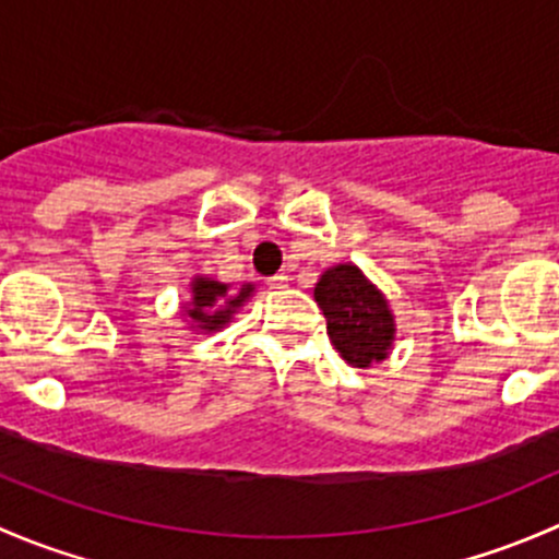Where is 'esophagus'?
I'll return each mask as SVG.
<instances>
[{
	"label": "esophagus",
	"mask_w": 559,
	"mask_h": 559,
	"mask_svg": "<svg viewBox=\"0 0 559 559\" xmlns=\"http://www.w3.org/2000/svg\"><path fill=\"white\" fill-rule=\"evenodd\" d=\"M267 284H270V289H284V286H289V275L278 273V275H273V278H267Z\"/></svg>",
	"instance_id": "1"
}]
</instances>
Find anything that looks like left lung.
Returning a JSON list of instances; mask_svg holds the SVG:
<instances>
[{
  "mask_svg": "<svg viewBox=\"0 0 559 559\" xmlns=\"http://www.w3.org/2000/svg\"><path fill=\"white\" fill-rule=\"evenodd\" d=\"M326 319V335L352 368L384 362L394 346L397 324L384 292L354 262L326 267L313 286Z\"/></svg>",
  "mask_w": 559,
  "mask_h": 559,
  "instance_id": "obj_1",
  "label": "left lung"
}]
</instances>
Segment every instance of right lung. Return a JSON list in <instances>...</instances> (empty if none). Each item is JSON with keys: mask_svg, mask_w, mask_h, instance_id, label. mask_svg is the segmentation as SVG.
I'll list each match as a JSON object with an SVG mask.
<instances>
[{"mask_svg": "<svg viewBox=\"0 0 559 559\" xmlns=\"http://www.w3.org/2000/svg\"><path fill=\"white\" fill-rule=\"evenodd\" d=\"M189 289L191 297L180 302V316L189 321L191 330L207 335V332H218L222 326H227L233 316L251 300L257 286L243 284L238 292H233V286L222 284V281L194 275L189 281Z\"/></svg>", "mask_w": 559, "mask_h": 559, "instance_id": "right-lung-1", "label": "right lung"}]
</instances>
